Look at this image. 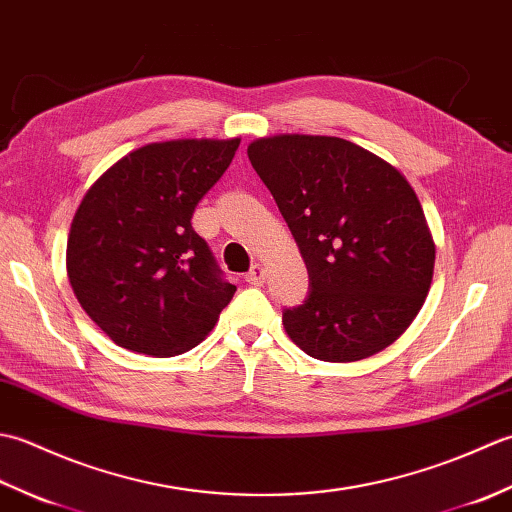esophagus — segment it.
Segmentation results:
<instances>
[{"mask_svg":"<svg viewBox=\"0 0 512 512\" xmlns=\"http://www.w3.org/2000/svg\"><path fill=\"white\" fill-rule=\"evenodd\" d=\"M266 279V270H264V264H253L250 266V270L246 273V281L250 286H262Z\"/></svg>","mask_w":512,"mask_h":512,"instance_id":"obj_1","label":"esophagus"}]
</instances>
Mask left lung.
<instances>
[{
    "label": "left lung",
    "instance_id": "1",
    "mask_svg": "<svg viewBox=\"0 0 512 512\" xmlns=\"http://www.w3.org/2000/svg\"><path fill=\"white\" fill-rule=\"evenodd\" d=\"M248 158L310 275L306 301L284 310L292 343L328 363L385 350L416 319L436 264V244L407 178L336 136L257 138Z\"/></svg>",
    "mask_w": 512,
    "mask_h": 512
}]
</instances>
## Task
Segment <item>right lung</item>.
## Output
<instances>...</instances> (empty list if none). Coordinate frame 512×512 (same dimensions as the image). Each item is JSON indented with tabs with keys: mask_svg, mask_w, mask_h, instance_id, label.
Returning <instances> with one entry per match:
<instances>
[{
	"mask_svg": "<svg viewBox=\"0 0 512 512\" xmlns=\"http://www.w3.org/2000/svg\"><path fill=\"white\" fill-rule=\"evenodd\" d=\"M239 138L151 143L107 169L74 213L68 277L88 317L138 354L204 341L235 295L191 217L231 165Z\"/></svg>",
	"mask_w": 512,
	"mask_h": 512,
	"instance_id": "add662e5",
	"label": "right lung"
}]
</instances>
